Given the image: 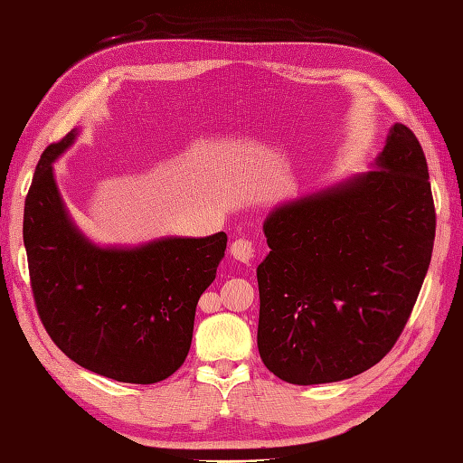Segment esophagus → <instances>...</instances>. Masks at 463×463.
Instances as JSON below:
<instances>
[{"mask_svg":"<svg viewBox=\"0 0 463 463\" xmlns=\"http://www.w3.org/2000/svg\"><path fill=\"white\" fill-rule=\"evenodd\" d=\"M230 253L241 263H250L255 255V243L248 238H240L232 243Z\"/></svg>","mask_w":463,"mask_h":463,"instance_id":"34e87169","label":"esophagus"}]
</instances>
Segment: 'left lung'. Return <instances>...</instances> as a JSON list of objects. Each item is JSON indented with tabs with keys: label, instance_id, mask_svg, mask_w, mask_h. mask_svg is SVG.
<instances>
[{
	"label": "left lung",
	"instance_id": "1",
	"mask_svg": "<svg viewBox=\"0 0 463 463\" xmlns=\"http://www.w3.org/2000/svg\"><path fill=\"white\" fill-rule=\"evenodd\" d=\"M376 170L277 208L258 267L263 364L291 384L336 383L392 351L432 260L424 150L394 125Z\"/></svg>",
	"mask_w": 463,
	"mask_h": 463
}]
</instances>
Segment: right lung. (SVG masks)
Wrapping results in <instances>:
<instances>
[{
  "label": "right lung",
  "mask_w": 463,
  "mask_h": 463,
  "mask_svg": "<svg viewBox=\"0 0 463 463\" xmlns=\"http://www.w3.org/2000/svg\"><path fill=\"white\" fill-rule=\"evenodd\" d=\"M75 132L41 154L24 212L35 309L71 361L118 383L154 384L184 364L200 295L215 279L228 235L100 250L71 223L53 162Z\"/></svg>",
  "instance_id": "right-lung-1"
}]
</instances>
